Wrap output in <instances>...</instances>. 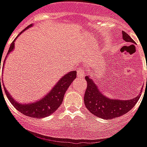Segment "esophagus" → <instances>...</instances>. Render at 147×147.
<instances>
[{"label": "esophagus", "mask_w": 147, "mask_h": 147, "mask_svg": "<svg viewBox=\"0 0 147 147\" xmlns=\"http://www.w3.org/2000/svg\"><path fill=\"white\" fill-rule=\"evenodd\" d=\"M85 73V68L84 67H79L78 69V76L80 78H82L84 76Z\"/></svg>", "instance_id": "34e87169"}]
</instances>
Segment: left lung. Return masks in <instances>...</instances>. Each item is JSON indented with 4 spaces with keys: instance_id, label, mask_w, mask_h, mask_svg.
<instances>
[{
    "instance_id": "1",
    "label": "left lung",
    "mask_w": 147,
    "mask_h": 147,
    "mask_svg": "<svg viewBox=\"0 0 147 147\" xmlns=\"http://www.w3.org/2000/svg\"><path fill=\"white\" fill-rule=\"evenodd\" d=\"M122 37L127 42L135 43L133 39L125 31H122ZM87 88L84 101L87 109L91 113L102 119H112L128 113L136 104L141 95L129 100H115L104 96L94 84L89 77L86 76Z\"/></svg>"
}]
</instances>
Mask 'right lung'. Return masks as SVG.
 <instances>
[{"label":"right lung","instance_id":"1","mask_svg":"<svg viewBox=\"0 0 147 147\" xmlns=\"http://www.w3.org/2000/svg\"><path fill=\"white\" fill-rule=\"evenodd\" d=\"M32 25L28 26L26 29L20 33L21 34L24 30L29 27H30ZM15 40L11 43L8 52H11L14 49L15 47ZM1 66V63H0ZM77 77V72L76 71H70L67 74L64 75V77L61 78L57 84L49 92V94L45 96L42 99H40L38 102H33L31 104H19L16 100H14L12 97L8 94L6 89L5 88V92L7 98L9 99L11 103L13 105L14 107L16 108L19 112L23 113L24 115L28 117H31L34 118H43L53 113L59 107V106L62 104L64 97V94L66 91L68 89V88L72 83ZM0 86H1V79H0Z\"/></svg>","mask_w":147,"mask_h":147}]
</instances>
